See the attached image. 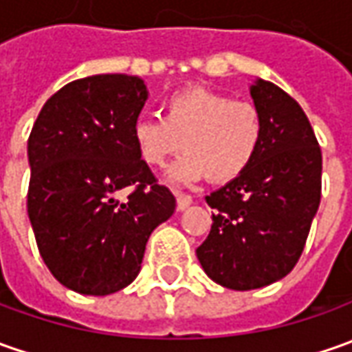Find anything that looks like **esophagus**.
<instances>
[{"instance_id": "obj_1", "label": "esophagus", "mask_w": 352, "mask_h": 352, "mask_svg": "<svg viewBox=\"0 0 352 352\" xmlns=\"http://www.w3.org/2000/svg\"><path fill=\"white\" fill-rule=\"evenodd\" d=\"M192 199L188 195H177V210H185L190 206Z\"/></svg>"}]
</instances>
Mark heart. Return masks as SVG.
<instances>
[{
	"instance_id": "obj_1",
	"label": "heart",
	"mask_w": 352,
	"mask_h": 352,
	"mask_svg": "<svg viewBox=\"0 0 352 352\" xmlns=\"http://www.w3.org/2000/svg\"><path fill=\"white\" fill-rule=\"evenodd\" d=\"M140 160L164 167L181 150L185 155L169 169V181L190 185L206 175L226 183L253 162L263 136L259 109L228 95L190 87L165 101V118L140 116L132 126Z\"/></svg>"
}]
</instances>
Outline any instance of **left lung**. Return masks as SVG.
Here are the masks:
<instances>
[{"label":"left lung","instance_id":"left-lung-1","mask_svg":"<svg viewBox=\"0 0 352 352\" xmlns=\"http://www.w3.org/2000/svg\"><path fill=\"white\" fill-rule=\"evenodd\" d=\"M249 93L263 120L259 150L206 197L216 214L197 249L204 273L232 290L273 285L294 269L321 199V150L302 107L265 79Z\"/></svg>","mask_w":352,"mask_h":352}]
</instances>
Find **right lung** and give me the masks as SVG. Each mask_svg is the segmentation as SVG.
<instances>
[{
    "label": "right lung",
    "mask_w": 352,
    "mask_h": 352,
    "mask_svg": "<svg viewBox=\"0 0 352 352\" xmlns=\"http://www.w3.org/2000/svg\"><path fill=\"white\" fill-rule=\"evenodd\" d=\"M146 101L138 76L76 79L44 103L29 136L36 245L56 280L85 296L130 285L150 234L175 212V197L155 183L132 136Z\"/></svg>",
    "instance_id": "right-lung-1"
}]
</instances>
